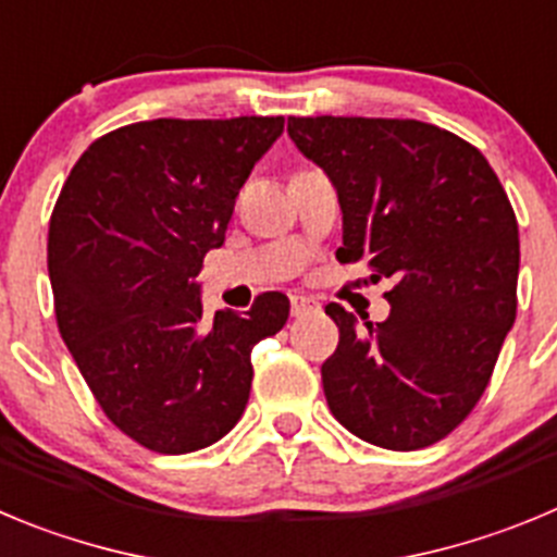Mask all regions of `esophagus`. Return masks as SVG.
<instances>
[{
    "label": "esophagus",
    "instance_id": "1",
    "mask_svg": "<svg viewBox=\"0 0 557 557\" xmlns=\"http://www.w3.org/2000/svg\"><path fill=\"white\" fill-rule=\"evenodd\" d=\"M289 309H293V318H304L309 312H318L320 304L314 298H309V295H293L289 298Z\"/></svg>",
    "mask_w": 557,
    "mask_h": 557
}]
</instances>
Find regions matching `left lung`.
Here are the masks:
<instances>
[{
    "label": "left lung",
    "instance_id": "left-lung-1",
    "mask_svg": "<svg viewBox=\"0 0 557 557\" xmlns=\"http://www.w3.org/2000/svg\"><path fill=\"white\" fill-rule=\"evenodd\" d=\"M289 137L331 178L339 262L392 278L384 323L339 304L323 364L331 414L370 445L420 450L475 408L517 318L519 226L486 157L411 119H289Z\"/></svg>",
    "mask_w": 557,
    "mask_h": 557
}]
</instances>
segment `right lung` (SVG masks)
I'll return each mask as SVG.
<instances>
[{
    "label": "right lung",
    "mask_w": 557,
    "mask_h": 557,
    "mask_svg": "<svg viewBox=\"0 0 557 557\" xmlns=\"http://www.w3.org/2000/svg\"><path fill=\"white\" fill-rule=\"evenodd\" d=\"M282 132V115L121 126L90 143L54 203L60 334L104 414L149 450L182 456L226 436L251 392L253 345L287 323L282 293L207 323L196 282Z\"/></svg>",
    "instance_id": "1"
}]
</instances>
